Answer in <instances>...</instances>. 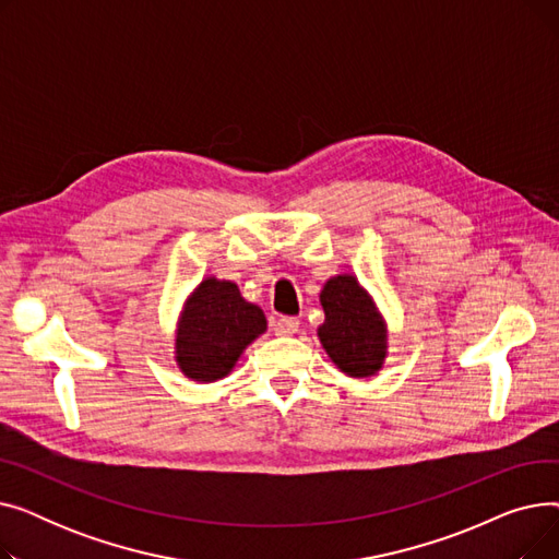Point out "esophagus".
I'll list each match as a JSON object with an SVG mask.
<instances>
[{
    "instance_id": "1",
    "label": "esophagus",
    "mask_w": 559,
    "mask_h": 559,
    "mask_svg": "<svg viewBox=\"0 0 559 559\" xmlns=\"http://www.w3.org/2000/svg\"><path fill=\"white\" fill-rule=\"evenodd\" d=\"M274 331L276 335H295L299 331V319L297 317H287V314H281L274 319Z\"/></svg>"
}]
</instances>
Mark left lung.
I'll use <instances>...</instances> for the list:
<instances>
[{"label": "left lung", "mask_w": 559, "mask_h": 559, "mask_svg": "<svg viewBox=\"0 0 559 559\" xmlns=\"http://www.w3.org/2000/svg\"><path fill=\"white\" fill-rule=\"evenodd\" d=\"M319 301L326 319L317 335L329 358L346 376H373L383 367L388 333L371 297L354 276L342 274L326 281Z\"/></svg>", "instance_id": "8db88e82"}]
</instances>
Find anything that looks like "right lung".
I'll list each match as a JSON object with an SVG mask.
<instances>
[{
	"instance_id": "add662e5",
	"label": "right lung",
	"mask_w": 559,
	"mask_h": 559,
	"mask_svg": "<svg viewBox=\"0 0 559 559\" xmlns=\"http://www.w3.org/2000/svg\"><path fill=\"white\" fill-rule=\"evenodd\" d=\"M267 329L262 310L242 299L230 281L205 278L186 304L179 333H176V362L181 371L213 383L224 378L242 350Z\"/></svg>"
}]
</instances>
